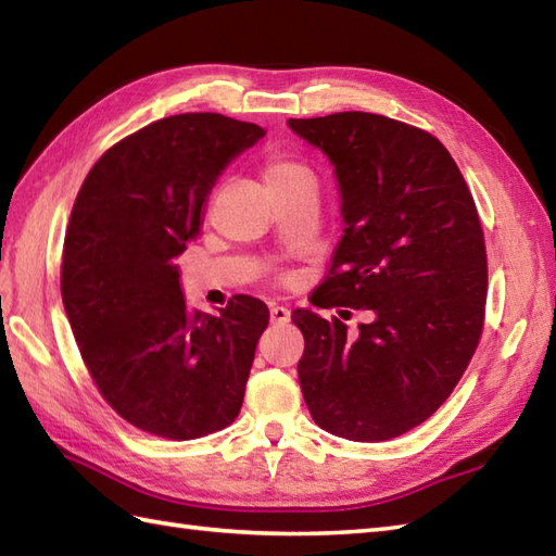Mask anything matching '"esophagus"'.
Instances as JSON below:
<instances>
[{
    "label": "esophagus",
    "instance_id": "obj_1",
    "mask_svg": "<svg viewBox=\"0 0 556 556\" xmlns=\"http://www.w3.org/2000/svg\"><path fill=\"white\" fill-rule=\"evenodd\" d=\"M269 320L275 325H287L291 320V311L285 305H271L269 308Z\"/></svg>",
    "mask_w": 556,
    "mask_h": 556
}]
</instances>
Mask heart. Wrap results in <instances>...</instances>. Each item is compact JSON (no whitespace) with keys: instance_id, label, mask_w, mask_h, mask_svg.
<instances>
[{"instance_id":"1","label":"heart","mask_w":556,"mask_h":556,"mask_svg":"<svg viewBox=\"0 0 556 556\" xmlns=\"http://www.w3.org/2000/svg\"><path fill=\"white\" fill-rule=\"evenodd\" d=\"M263 176L269 191H281V188L313 179L311 169L303 162L287 155H269L263 164Z\"/></svg>"}]
</instances>
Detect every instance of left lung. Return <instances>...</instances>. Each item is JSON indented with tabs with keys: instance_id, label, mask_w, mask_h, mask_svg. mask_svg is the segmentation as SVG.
Here are the masks:
<instances>
[{
	"instance_id": "1",
	"label": "left lung",
	"mask_w": 556,
	"mask_h": 556,
	"mask_svg": "<svg viewBox=\"0 0 556 556\" xmlns=\"http://www.w3.org/2000/svg\"><path fill=\"white\" fill-rule=\"evenodd\" d=\"M289 128L332 162L344 217L311 303L370 313L356 334L339 317L291 313L305 339V406L344 440H392L444 404L478 349L488 255L473 195L448 150L416 126L339 112Z\"/></svg>"
}]
</instances>
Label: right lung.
Returning a JSON list of instances; mask_svg holds the SVG:
<instances>
[{
    "label": "right lung",
    "instance_id": "add662e5",
    "mask_svg": "<svg viewBox=\"0 0 556 556\" xmlns=\"http://www.w3.org/2000/svg\"><path fill=\"white\" fill-rule=\"evenodd\" d=\"M265 128L212 112L176 114L96 162L71 210L62 301L104 401L138 430L195 440L239 416L269 311L233 296L191 311L174 257L203 224L212 186Z\"/></svg>",
    "mask_w": 556,
    "mask_h": 556
}]
</instances>
